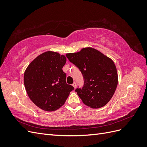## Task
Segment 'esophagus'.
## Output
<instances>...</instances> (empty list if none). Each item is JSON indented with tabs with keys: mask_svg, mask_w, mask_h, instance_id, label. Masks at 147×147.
Here are the masks:
<instances>
[{
	"mask_svg": "<svg viewBox=\"0 0 147 147\" xmlns=\"http://www.w3.org/2000/svg\"><path fill=\"white\" fill-rule=\"evenodd\" d=\"M72 86H73V87H74V88H76L77 84H76V83H74L72 84Z\"/></svg>",
	"mask_w": 147,
	"mask_h": 147,
	"instance_id": "1",
	"label": "esophagus"
}]
</instances>
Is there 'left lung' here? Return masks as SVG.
I'll return each mask as SVG.
<instances>
[{"mask_svg":"<svg viewBox=\"0 0 147 147\" xmlns=\"http://www.w3.org/2000/svg\"><path fill=\"white\" fill-rule=\"evenodd\" d=\"M66 56L83 75L84 86L75 91L83 103L92 109L105 105L112 99L118 85V73L113 61L91 47L67 53Z\"/></svg>","mask_w":147,"mask_h":147,"instance_id":"left-lung-1","label":"left lung"}]
</instances>
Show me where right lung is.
<instances>
[{
  "label": "right lung",
  "mask_w": 147,
  "mask_h": 147,
  "mask_svg": "<svg viewBox=\"0 0 147 147\" xmlns=\"http://www.w3.org/2000/svg\"><path fill=\"white\" fill-rule=\"evenodd\" d=\"M66 57L48 51L35 58L26 68L24 83L33 103L45 111H55L63 106L74 88L66 83L63 70Z\"/></svg>",
  "instance_id": "1"
}]
</instances>
